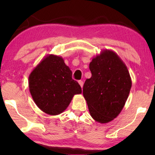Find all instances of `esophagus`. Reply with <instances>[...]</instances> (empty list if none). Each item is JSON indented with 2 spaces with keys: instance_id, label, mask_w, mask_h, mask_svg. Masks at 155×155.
I'll return each mask as SVG.
<instances>
[{
  "instance_id": "obj_1",
  "label": "esophagus",
  "mask_w": 155,
  "mask_h": 155,
  "mask_svg": "<svg viewBox=\"0 0 155 155\" xmlns=\"http://www.w3.org/2000/svg\"><path fill=\"white\" fill-rule=\"evenodd\" d=\"M78 83H79L80 87H81L82 89V87H83V82H82V80H80V81H78Z\"/></svg>"
}]
</instances>
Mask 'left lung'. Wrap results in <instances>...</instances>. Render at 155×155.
<instances>
[{
	"label": "left lung",
	"instance_id": "1",
	"mask_svg": "<svg viewBox=\"0 0 155 155\" xmlns=\"http://www.w3.org/2000/svg\"><path fill=\"white\" fill-rule=\"evenodd\" d=\"M92 77L83 86V96L93 119L107 124L122 111L132 86L128 70L118 54L102 50L90 63Z\"/></svg>",
	"mask_w": 155,
	"mask_h": 155
}]
</instances>
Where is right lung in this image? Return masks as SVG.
Returning <instances> with one entry per match:
<instances>
[{
    "instance_id": "obj_1",
    "label": "right lung",
    "mask_w": 155,
    "mask_h": 155,
    "mask_svg": "<svg viewBox=\"0 0 155 155\" xmlns=\"http://www.w3.org/2000/svg\"><path fill=\"white\" fill-rule=\"evenodd\" d=\"M29 92L36 104L51 116L63 113L81 87L72 78V71L61 56L48 54L29 75Z\"/></svg>"
}]
</instances>
